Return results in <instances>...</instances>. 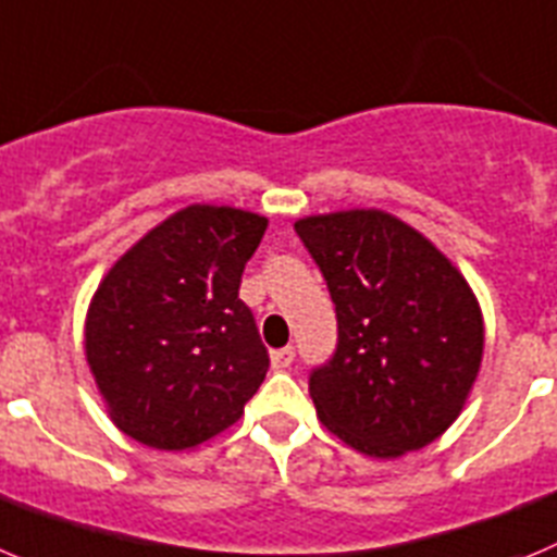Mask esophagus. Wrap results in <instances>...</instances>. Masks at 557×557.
<instances>
[{
    "label": "esophagus",
    "instance_id": "34e87169",
    "mask_svg": "<svg viewBox=\"0 0 557 557\" xmlns=\"http://www.w3.org/2000/svg\"><path fill=\"white\" fill-rule=\"evenodd\" d=\"M294 347H283V349H274L272 352V366L274 369H288L294 363Z\"/></svg>",
    "mask_w": 557,
    "mask_h": 557
}]
</instances>
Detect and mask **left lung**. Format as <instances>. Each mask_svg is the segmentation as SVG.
<instances>
[{
	"label": "left lung",
	"mask_w": 557,
	"mask_h": 557,
	"mask_svg": "<svg viewBox=\"0 0 557 557\" xmlns=\"http://www.w3.org/2000/svg\"><path fill=\"white\" fill-rule=\"evenodd\" d=\"M338 319L333 358L308 388L324 428L358 453L397 458L458 419L483 360V313L463 274L385 210L294 224Z\"/></svg>",
	"instance_id": "8db88e82"
}]
</instances>
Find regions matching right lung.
<instances>
[{
  "mask_svg": "<svg viewBox=\"0 0 557 557\" xmlns=\"http://www.w3.org/2000/svg\"><path fill=\"white\" fill-rule=\"evenodd\" d=\"M267 219L188 205L113 263L85 319V358L129 438L191 449L242 419L269 352L238 299Z\"/></svg>",
  "mask_w": 557,
  "mask_h": 557,
  "instance_id": "obj_1",
  "label": "right lung"
}]
</instances>
